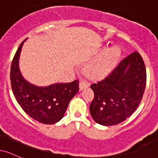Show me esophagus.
<instances>
[{
  "mask_svg": "<svg viewBox=\"0 0 158 158\" xmlns=\"http://www.w3.org/2000/svg\"><path fill=\"white\" fill-rule=\"evenodd\" d=\"M88 86H89V84H88L87 81H81L80 82H79V90H82L85 89V88H88Z\"/></svg>",
  "mask_w": 158,
  "mask_h": 158,
  "instance_id": "1",
  "label": "esophagus"
}]
</instances>
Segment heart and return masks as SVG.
<instances>
[{"instance_id": "heart-1", "label": "heart", "mask_w": 158, "mask_h": 158, "mask_svg": "<svg viewBox=\"0 0 158 158\" xmlns=\"http://www.w3.org/2000/svg\"><path fill=\"white\" fill-rule=\"evenodd\" d=\"M119 55V50L117 48L109 49L97 61L88 65L87 72L89 75L96 78L106 77L111 70Z\"/></svg>"}]
</instances>
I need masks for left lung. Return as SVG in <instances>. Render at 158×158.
Here are the masks:
<instances>
[{
    "label": "left lung",
    "mask_w": 158,
    "mask_h": 158,
    "mask_svg": "<svg viewBox=\"0 0 158 158\" xmlns=\"http://www.w3.org/2000/svg\"><path fill=\"white\" fill-rule=\"evenodd\" d=\"M146 84L144 61L135 51L119 61L105 79L90 85L94 92L90 106L92 118L106 126L126 120L139 106Z\"/></svg>",
    "instance_id": "8db88e82"
}]
</instances>
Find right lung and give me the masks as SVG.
Masks as SVG:
<instances>
[{"label": "right lung", "instance_id": "1", "mask_svg": "<svg viewBox=\"0 0 158 158\" xmlns=\"http://www.w3.org/2000/svg\"><path fill=\"white\" fill-rule=\"evenodd\" d=\"M24 41L20 44L11 65L12 92L20 106L30 117L44 124H54L64 117L69 102L79 91V82L75 80L46 87H39L28 82L22 77L19 67Z\"/></svg>", "mask_w": 158, "mask_h": 158}]
</instances>
